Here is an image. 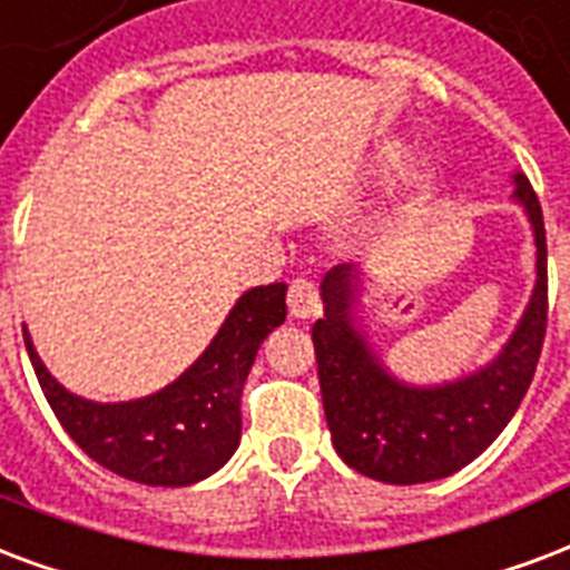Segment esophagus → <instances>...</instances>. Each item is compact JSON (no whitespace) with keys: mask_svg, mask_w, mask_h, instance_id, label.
<instances>
[{"mask_svg":"<svg viewBox=\"0 0 570 570\" xmlns=\"http://www.w3.org/2000/svg\"><path fill=\"white\" fill-rule=\"evenodd\" d=\"M286 304H289V314L298 316V320L320 314V293H316L314 281L311 277H295L289 284V293H286Z\"/></svg>","mask_w":570,"mask_h":570,"instance_id":"obj_1","label":"esophagus"}]
</instances>
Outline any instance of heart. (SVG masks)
Instances as JSON below:
<instances>
[{
    "instance_id": "heart-1",
    "label": "heart",
    "mask_w": 570,
    "mask_h": 570,
    "mask_svg": "<svg viewBox=\"0 0 570 570\" xmlns=\"http://www.w3.org/2000/svg\"><path fill=\"white\" fill-rule=\"evenodd\" d=\"M380 158H382V164H397V160H401V146H385ZM430 179H433V176H430V169H419V173L412 176V188L428 190Z\"/></svg>"
}]
</instances>
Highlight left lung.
<instances>
[{
  "label": "left lung",
  "instance_id": "8db88e82",
  "mask_svg": "<svg viewBox=\"0 0 570 570\" xmlns=\"http://www.w3.org/2000/svg\"><path fill=\"white\" fill-rule=\"evenodd\" d=\"M538 247V281L527 314L502 353L472 376L412 389L391 380L353 328V266L323 281L325 316L314 323V353L332 442L346 466L385 484H424L458 472L505 430L535 376L547 332V236L535 190L514 176Z\"/></svg>",
  "mask_w": 570,
  "mask_h": 570
}]
</instances>
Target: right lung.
Listing matches in <instances>:
<instances>
[{"label": "right lung", "mask_w": 570, "mask_h": 570, "mask_svg": "<svg viewBox=\"0 0 570 570\" xmlns=\"http://www.w3.org/2000/svg\"><path fill=\"white\" fill-rule=\"evenodd\" d=\"M286 320V284L238 298L208 350L179 380L128 403L82 401L47 373L23 328L26 353L56 419L95 463L149 488H188L224 466L242 436V389L259 343Z\"/></svg>", "instance_id": "obj_1"}]
</instances>
